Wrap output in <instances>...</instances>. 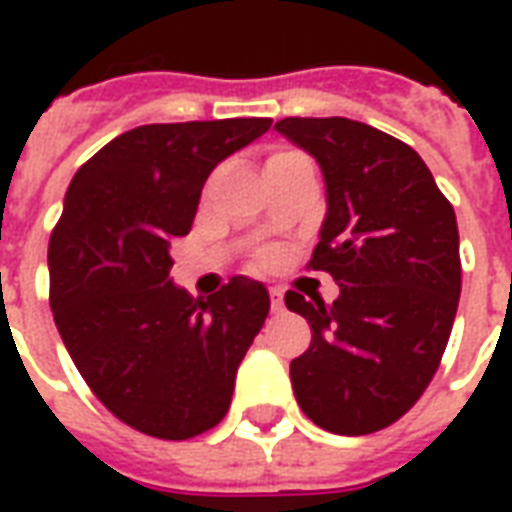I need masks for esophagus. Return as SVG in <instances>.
Returning <instances> with one entry per match:
<instances>
[{
  "label": "esophagus",
  "instance_id": "1",
  "mask_svg": "<svg viewBox=\"0 0 512 512\" xmlns=\"http://www.w3.org/2000/svg\"><path fill=\"white\" fill-rule=\"evenodd\" d=\"M268 296H271V310H274V312L282 310V290L271 288V290H268Z\"/></svg>",
  "mask_w": 512,
  "mask_h": 512
}]
</instances>
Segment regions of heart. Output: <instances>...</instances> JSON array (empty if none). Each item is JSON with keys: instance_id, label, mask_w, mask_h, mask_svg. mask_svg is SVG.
<instances>
[{"instance_id": "heart-1", "label": "heart", "mask_w": 512, "mask_h": 512, "mask_svg": "<svg viewBox=\"0 0 512 512\" xmlns=\"http://www.w3.org/2000/svg\"><path fill=\"white\" fill-rule=\"evenodd\" d=\"M279 156H290V153H277V156H274V158H279Z\"/></svg>"}]
</instances>
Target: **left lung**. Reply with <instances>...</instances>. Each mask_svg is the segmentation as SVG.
Listing matches in <instances>:
<instances>
[{
  "instance_id": "1",
  "label": "left lung",
  "mask_w": 512,
  "mask_h": 512,
  "mask_svg": "<svg viewBox=\"0 0 512 512\" xmlns=\"http://www.w3.org/2000/svg\"><path fill=\"white\" fill-rule=\"evenodd\" d=\"M326 180L312 271L340 285L332 307L285 293L310 348L290 362L301 411L329 433L365 436L414 406L439 370L461 299L455 211L414 147L348 117L274 126Z\"/></svg>"
}]
</instances>
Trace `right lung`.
Returning a JSON list of instances; mask_svg holds the SVG:
<instances>
[{"label":"right lung","instance_id":"1","mask_svg":"<svg viewBox=\"0 0 512 512\" xmlns=\"http://www.w3.org/2000/svg\"><path fill=\"white\" fill-rule=\"evenodd\" d=\"M268 128V117L139 126L68 186L49 241L54 323L95 397L139 433L191 439L230 408L268 290L233 277L191 299L169 277V241L191 230L213 167Z\"/></svg>","mask_w":512,"mask_h":512}]
</instances>
